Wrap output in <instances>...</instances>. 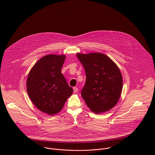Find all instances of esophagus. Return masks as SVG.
I'll return each instance as SVG.
<instances>
[{
  "instance_id": "34e87169",
  "label": "esophagus",
  "mask_w": 155,
  "mask_h": 155,
  "mask_svg": "<svg viewBox=\"0 0 155 155\" xmlns=\"http://www.w3.org/2000/svg\"><path fill=\"white\" fill-rule=\"evenodd\" d=\"M73 91H74V93L77 92L78 91V88L77 87H74V88H73Z\"/></svg>"
}]
</instances>
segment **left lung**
<instances>
[{"label":"left lung","mask_w":155,"mask_h":155,"mask_svg":"<svg viewBox=\"0 0 155 155\" xmlns=\"http://www.w3.org/2000/svg\"><path fill=\"white\" fill-rule=\"evenodd\" d=\"M76 55L85 70L86 81L81 95L87 106L97 114L110 110L118 102L122 90L119 68L101 53Z\"/></svg>","instance_id":"left-lung-1"}]
</instances>
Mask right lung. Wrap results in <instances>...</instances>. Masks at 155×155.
Wrapping results in <instances>:
<instances>
[{
    "label": "right lung",
    "instance_id": "1",
    "mask_svg": "<svg viewBox=\"0 0 155 155\" xmlns=\"http://www.w3.org/2000/svg\"><path fill=\"white\" fill-rule=\"evenodd\" d=\"M64 55H46L34 65L27 79V91L39 110L49 115L57 114L63 109L73 88L61 73L65 61Z\"/></svg>",
    "mask_w": 155,
    "mask_h": 155
}]
</instances>
